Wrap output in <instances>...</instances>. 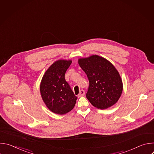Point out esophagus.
I'll return each mask as SVG.
<instances>
[{"instance_id": "34e87169", "label": "esophagus", "mask_w": 154, "mask_h": 154, "mask_svg": "<svg viewBox=\"0 0 154 154\" xmlns=\"http://www.w3.org/2000/svg\"><path fill=\"white\" fill-rule=\"evenodd\" d=\"M85 91L83 90H81L80 91L79 94V97H82V96H83L85 95Z\"/></svg>"}]
</instances>
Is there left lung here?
<instances>
[{
	"label": "left lung",
	"instance_id": "left-lung-1",
	"mask_svg": "<svg viewBox=\"0 0 154 154\" xmlns=\"http://www.w3.org/2000/svg\"><path fill=\"white\" fill-rule=\"evenodd\" d=\"M78 63L89 80L86 98L90 103L99 109L115 105L122 94L123 83L114 65L97 55L79 58Z\"/></svg>",
	"mask_w": 154,
	"mask_h": 154
}]
</instances>
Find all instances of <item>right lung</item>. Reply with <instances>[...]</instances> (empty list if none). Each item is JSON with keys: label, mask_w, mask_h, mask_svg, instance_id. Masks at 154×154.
Returning a JSON list of instances; mask_svg holds the SVG:
<instances>
[{"label": "right lung", "mask_w": 154, "mask_h": 154, "mask_svg": "<svg viewBox=\"0 0 154 154\" xmlns=\"http://www.w3.org/2000/svg\"><path fill=\"white\" fill-rule=\"evenodd\" d=\"M71 63V60L55 61L41 81L40 93L43 102L52 112L58 115H64L71 111L77 99L64 79Z\"/></svg>", "instance_id": "right-lung-1"}]
</instances>
